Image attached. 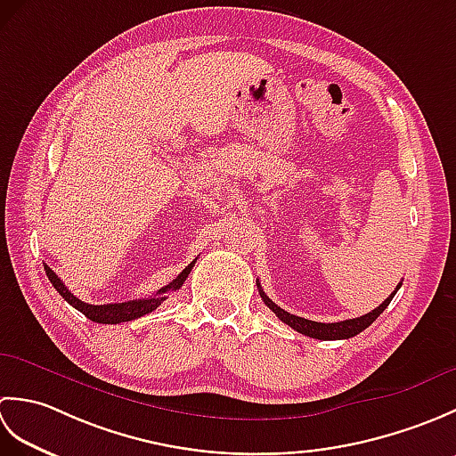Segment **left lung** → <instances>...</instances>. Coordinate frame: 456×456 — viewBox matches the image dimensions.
Wrapping results in <instances>:
<instances>
[{
    "label": "left lung",
    "instance_id": "8db88e82",
    "mask_svg": "<svg viewBox=\"0 0 456 456\" xmlns=\"http://www.w3.org/2000/svg\"><path fill=\"white\" fill-rule=\"evenodd\" d=\"M400 286L402 284H398V288H395L394 292L388 297H386L380 305H378L376 309H372L370 314L361 315V317H354V319H345V322H338V323H317V322H312V319H304V317L292 315V314L284 312V309L280 307V305H276L273 299H270L263 292V288H260V284H258V292H260V297H263V302L270 309H273L280 322H284L286 325L296 329L297 333L307 335V337H312V338H322V341H335V338H351V337L358 335L361 331H364V329L370 325L372 322H376V317L380 315L384 309L390 305L392 297L395 296V292H398Z\"/></svg>",
    "mask_w": 456,
    "mask_h": 456
}]
</instances>
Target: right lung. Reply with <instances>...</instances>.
I'll return each mask as SVG.
<instances>
[{
    "label": "right lung",
    "instance_id": "right-lung-1",
    "mask_svg": "<svg viewBox=\"0 0 456 456\" xmlns=\"http://www.w3.org/2000/svg\"><path fill=\"white\" fill-rule=\"evenodd\" d=\"M198 260V258H196ZM196 260H191V263L182 270V273L172 280L168 286L160 288L157 294L151 296V297H144V299H131V302H123V304H103V305H92V304H86L82 299L76 297L72 292H68V288L62 284V280L56 276L54 270L51 266L45 265V273L51 280V284L56 288V292L61 294L68 304L72 307L78 309L86 317L92 319L95 323H105V325H118L123 322H133V319L147 315L151 312H154L164 299H167V294L172 292V289H178L182 288V284L186 282L188 274L191 273L193 265H196Z\"/></svg>",
    "mask_w": 456,
    "mask_h": 456
}]
</instances>
